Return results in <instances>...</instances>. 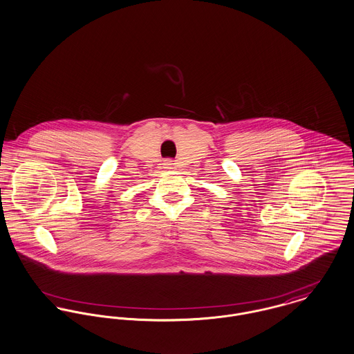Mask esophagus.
<instances>
[{
	"label": "esophagus",
	"instance_id": "obj_1",
	"mask_svg": "<svg viewBox=\"0 0 354 354\" xmlns=\"http://www.w3.org/2000/svg\"><path fill=\"white\" fill-rule=\"evenodd\" d=\"M174 164H175V162H174L171 158H167V160H164V161H162V167H164V169H172Z\"/></svg>",
	"mask_w": 354,
	"mask_h": 354
}]
</instances>
